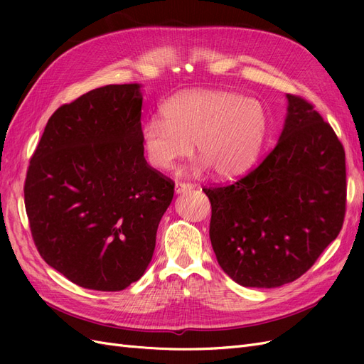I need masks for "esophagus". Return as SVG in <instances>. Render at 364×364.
Listing matches in <instances>:
<instances>
[{"label": "esophagus", "instance_id": "esophagus-1", "mask_svg": "<svg viewBox=\"0 0 364 364\" xmlns=\"http://www.w3.org/2000/svg\"><path fill=\"white\" fill-rule=\"evenodd\" d=\"M193 188H194V185L190 183V182H178V183H176L174 190H176V194H182V193L190 191Z\"/></svg>", "mask_w": 364, "mask_h": 364}]
</instances>
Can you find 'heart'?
I'll return each mask as SVG.
<instances>
[{
    "label": "heart",
    "mask_w": 364,
    "mask_h": 364,
    "mask_svg": "<svg viewBox=\"0 0 364 364\" xmlns=\"http://www.w3.org/2000/svg\"><path fill=\"white\" fill-rule=\"evenodd\" d=\"M162 117L146 121L142 146L156 168L168 170L191 151L200 156L194 171L211 168L234 179L255 164L269 132V114L258 100L229 91H191L162 106Z\"/></svg>",
    "instance_id": "1"
}]
</instances>
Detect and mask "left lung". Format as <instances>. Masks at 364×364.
Listing matches in <instances>:
<instances>
[{"label": "left lung", "mask_w": 364, "mask_h": 364, "mask_svg": "<svg viewBox=\"0 0 364 364\" xmlns=\"http://www.w3.org/2000/svg\"><path fill=\"white\" fill-rule=\"evenodd\" d=\"M287 100L278 144L258 167L203 188L217 261L243 287L301 278L343 226L345 149L311 103L293 94Z\"/></svg>", "instance_id": "left-lung-1"}]
</instances>
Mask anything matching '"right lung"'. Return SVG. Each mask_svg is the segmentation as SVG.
<instances>
[{
  "mask_svg": "<svg viewBox=\"0 0 364 364\" xmlns=\"http://www.w3.org/2000/svg\"><path fill=\"white\" fill-rule=\"evenodd\" d=\"M139 85H107L62 105L31 155L24 202L48 266L83 289L119 291L144 274L174 182L141 139Z\"/></svg>",
  "mask_w": 364,
  "mask_h": 364,
  "instance_id": "add662e5",
  "label": "right lung"
}]
</instances>
